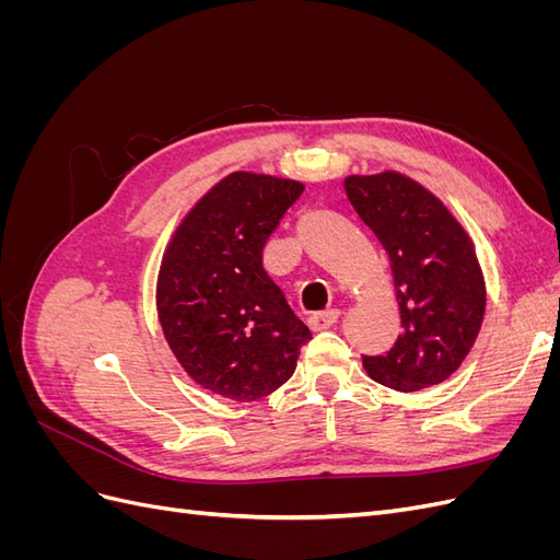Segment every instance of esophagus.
<instances>
[{"mask_svg":"<svg viewBox=\"0 0 560 560\" xmlns=\"http://www.w3.org/2000/svg\"><path fill=\"white\" fill-rule=\"evenodd\" d=\"M338 315H341V311L338 308H327V311H319V313H313L308 317V325L313 331H322V329H329L336 325Z\"/></svg>","mask_w":560,"mask_h":560,"instance_id":"1","label":"esophagus"}]
</instances>
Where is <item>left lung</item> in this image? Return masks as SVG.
I'll list each match as a JSON object with an SVG mask.
<instances>
[{"label":"left lung","instance_id":"obj_1","mask_svg":"<svg viewBox=\"0 0 560 560\" xmlns=\"http://www.w3.org/2000/svg\"><path fill=\"white\" fill-rule=\"evenodd\" d=\"M346 194L387 252L401 313L395 346L362 358L366 374L399 393L446 381L477 341L486 311L471 238L442 200L406 175H352Z\"/></svg>","mask_w":560,"mask_h":560}]
</instances>
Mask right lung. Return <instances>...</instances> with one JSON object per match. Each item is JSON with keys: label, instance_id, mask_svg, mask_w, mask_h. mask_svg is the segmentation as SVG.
I'll return each mask as SVG.
<instances>
[{"label": "right lung", "instance_id": "add662e5", "mask_svg": "<svg viewBox=\"0 0 560 560\" xmlns=\"http://www.w3.org/2000/svg\"><path fill=\"white\" fill-rule=\"evenodd\" d=\"M303 184L231 173L182 219L163 254L165 341L200 387L254 401L292 378L311 329L264 270V245Z\"/></svg>", "mask_w": 560, "mask_h": 560}]
</instances>
